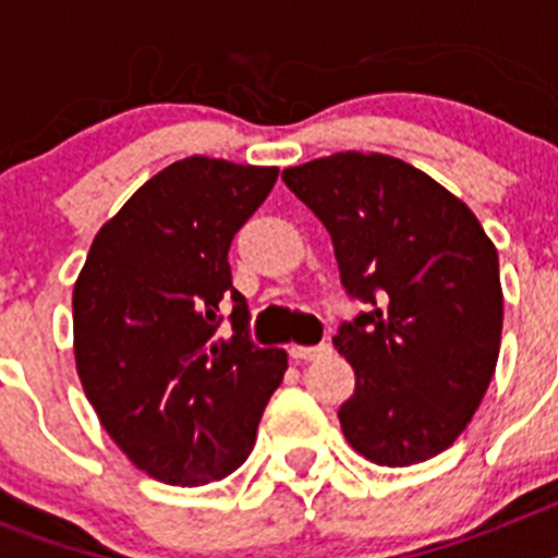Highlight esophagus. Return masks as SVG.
I'll list each match as a JSON object with an SVG mask.
<instances>
[{
  "mask_svg": "<svg viewBox=\"0 0 558 558\" xmlns=\"http://www.w3.org/2000/svg\"><path fill=\"white\" fill-rule=\"evenodd\" d=\"M329 352V343H318V347H290V357L293 360H315Z\"/></svg>",
  "mask_w": 558,
  "mask_h": 558,
  "instance_id": "esophagus-1",
  "label": "esophagus"
}]
</instances>
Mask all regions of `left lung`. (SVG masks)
I'll return each mask as SVG.
<instances>
[{"instance_id":"1","label":"left lung","mask_w":558,"mask_h":558,"mask_svg":"<svg viewBox=\"0 0 558 558\" xmlns=\"http://www.w3.org/2000/svg\"><path fill=\"white\" fill-rule=\"evenodd\" d=\"M282 179L329 231L340 284L363 304L332 338L357 377L338 411L343 436L383 466L445 452L497 366L495 245L456 195L393 156L335 153Z\"/></svg>"}]
</instances>
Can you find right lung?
<instances>
[{
  "label": "right lung",
  "mask_w": 558,
  "mask_h": 558,
  "mask_svg": "<svg viewBox=\"0 0 558 558\" xmlns=\"http://www.w3.org/2000/svg\"><path fill=\"white\" fill-rule=\"evenodd\" d=\"M276 175L206 156L165 167L102 226L75 284L83 391L120 450L161 483L231 475L288 368L282 349L251 340L229 265ZM226 320L231 339L219 335Z\"/></svg>",
  "instance_id": "1"
}]
</instances>
